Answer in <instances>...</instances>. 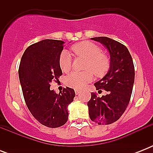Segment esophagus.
I'll use <instances>...</instances> for the list:
<instances>
[{"label":"esophagus","instance_id":"1","mask_svg":"<svg viewBox=\"0 0 153 153\" xmlns=\"http://www.w3.org/2000/svg\"><path fill=\"white\" fill-rule=\"evenodd\" d=\"M75 94H76L77 95H78V94H80V92H81V91H79V90H78V89H76V90H75Z\"/></svg>","mask_w":153,"mask_h":153}]
</instances>
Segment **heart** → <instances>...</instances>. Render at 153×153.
Returning a JSON list of instances; mask_svg holds the SVG:
<instances>
[{
	"label": "heart",
	"instance_id": "1",
	"mask_svg": "<svg viewBox=\"0 0 153 153\" xmlns=\"http://www.w3.org/2000/svg\"><path fill=\"white\" fill-rule=\"evenodd\" d=\"M72 51L76 56L86 59L85 71L72 72L66 78V83L71 87L81 89L92 81L94 74L102 77L106 74L109 68V59L106 55L102 53V49L97 44L89 41H82L71 47ZM59 67L65 73L71 69L72 58L69 51H62L59 59Z\"/></svg>",
	"mask_w": 153,
	"mask_h": 153
}]
</instances>
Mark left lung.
<instances>
[{
  "instance_id": "left-lung-1",
  "label": "left lung",
  "mask_w": 153,
  "mask_h": 153,
  "mask_svg": "<svg viewBox=\"0 0 153 153\" xmlns=\"http://www.w3.org/2000/svg\"><path fill=\"white\" fill-rule=\"evenodd\" d=\"M91 39L105 47L110 55V64L107 74L94 83L96 90L104 89L107 94L99 98L91 93L87 103L89 115L91 121L98 125H109L121 117L129 103L135 78L134 65L128 48L121 43L103 36Z\"/></svg>"
}]
</instances>
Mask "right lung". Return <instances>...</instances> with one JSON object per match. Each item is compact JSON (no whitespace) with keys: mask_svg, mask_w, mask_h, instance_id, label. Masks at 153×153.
<instances>
[{"mask_svg":"<svg viewBox=\"0 0 153 153\" xmlns=\"http://www.w3.org/2000/svg\"><path fill=\"white\" fill-rule=\"evenodd\" d=\"M64 42L44 39L25 50L19 67V79L27 108L35 118L49 128L63 126L68 119L67 107L75 93L67 87L59 94L51 82L62 74L59 59Z\"/></svg>","mask_w":153,"mask_h":153,"instance_id":"right-lung-1","label":"right lung"}]
</instances>
